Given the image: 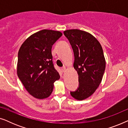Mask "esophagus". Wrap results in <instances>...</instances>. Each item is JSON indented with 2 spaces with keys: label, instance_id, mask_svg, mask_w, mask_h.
Listing matches in <instances>:
<instances>
[{
  "label": "esophagus",
  "instance_id": "1",
  "mask_svg": "<svg viewBox=\"0 0 128 128\" xmlns=\"http://www.w3.org/2000/svg\"><path fill=\"white\" fill-rule=\"evenodd\" d=\"M61 70H62V71L63 72H64L66 70V68L65 67H63L61 68Z\"/></svg>",
  "mask_w": 128,
  "mask_h": 128
}]
</instances>
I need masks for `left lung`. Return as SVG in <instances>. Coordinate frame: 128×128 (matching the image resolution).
<instances>
[{
    "instance_id": "left-lung-1",
    "label": "left lung",
    "mask_w": 128,
    "mask_h": 128,
    "mask_svg": "<svg viewBox=\"0 0 128 128\" xmlns=\"http://www.w3.org/2000/svg\"><path fill=\"white\" fill-rule=\"evenodd\" d=\"M74 56L73 66L78 75V87L70 92L73 98L83 100L97 90L106 69V60L102 46L90 33L78 29L64 31Z\"/></svg>"
}]
</instances>
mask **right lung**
Returning <instances> with one entry per match:
<instances>
[{
  "mask_svg": "<svg viewBox=\"0 0 128 128\" xmlns=\"http://www.w3.org/2000/svg\"><path fill=\"white\" fill-rule=\"evenodd\" d=\"M62 36L60 31L42 30L29 36L18 53L17 75L26 90L36 98L51 94L60 78L52 61V47Z\"/></svg>",
  "mask_w": 128,
  "mask_h": 128,
  "instance_id": "obj_1",
  "label": "right lung"
}]
</instances>
